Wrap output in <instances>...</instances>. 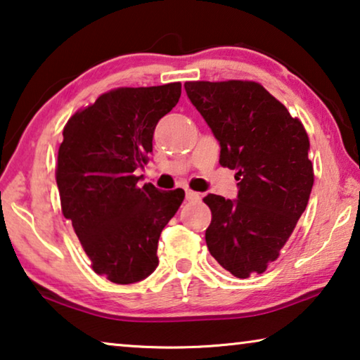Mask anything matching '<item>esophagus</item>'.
I'll list each match as a JSON object with an SVG mask.
<instances>
[{"label":"esophagus","instance_id":"34e87169","mask_svg":"<svg viewBox=\"0 0 360 360\" xmlns=\"http://www.w3.org/2000/svg\"><path fill=\"white\" fill-rule=\"evenodd\" d=\"M186 198L189 202H193V200H200L202 198V195L198 192H193V191H191V189H187L186 191Z\"/></svg>","mask_w":360,"mask_h":360}]
</instances>
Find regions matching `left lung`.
Returning <instances> with one entry per match:
<instances>
[{"instance_id":"obj_1","label":"left lung","mask_w":360,"mask_h":360,"mask_svg":"<svg viewBox=\"0 0 360 360\" xmlns=\"http://www.w3.org/2000/svg\"><path fill=\"white\" fill-rule=\"evenodd\" d=\"M187 98L237 169V198L208 193L205 232L213 258L238 278L266 271L304 213L314 184L303 123L255 82H187Z\"/></svg>"}]
</instances>
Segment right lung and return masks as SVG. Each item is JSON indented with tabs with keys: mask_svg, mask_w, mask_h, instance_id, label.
I'll list each match as a JSON object with an SVG mask.
<instances>
[{
	"mask_svg": "<svg viewBox=\"0 0 360 360\" xmlns=\"http://www.w3.org/2000/svg\"><path fill=\"white\" fill-rule=\"evenodd\" d=\"M181 98V83L118 88L68 120L57 155L62 213L96 274L128 285L157 269L158 238L184 191L138 187L153 131Z\"/></svg>",
	"mask_w": 360,
	"mask_h": 360,
	"instance_id": "1",
	"label": "right lung"
}]
</instances>
